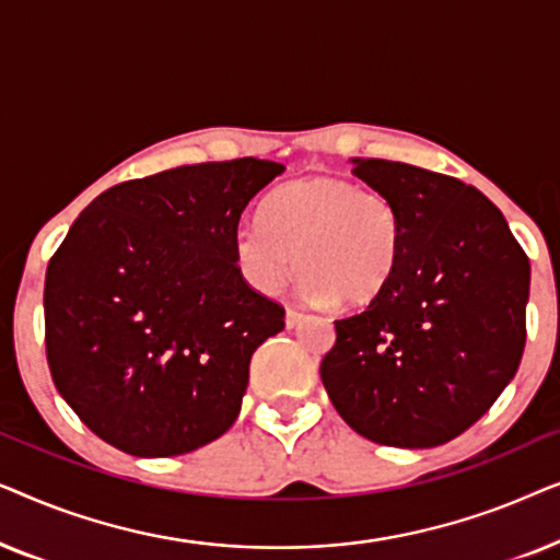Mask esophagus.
Wrapping results in <instances>:
<instances>
[{"label":"esophagus","instance_id":"esophagus-1","mask_svg":"<svg viewBox=\"0 0 560 560\" xmlns=\"http://www.w3.org/2000/svg\"><path fill=\"white\" fill-rule=\"evenodd\" d=\"M303 316H305V313L301 308H295V305H288V308H285V324H288V328H293V326L301 324Z\"/></svg>","mask_w":560,"mask_h":560}]
</instances>
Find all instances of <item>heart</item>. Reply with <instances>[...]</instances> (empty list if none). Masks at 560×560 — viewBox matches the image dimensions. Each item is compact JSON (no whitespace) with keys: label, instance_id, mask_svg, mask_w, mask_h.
I'll list each match as a JSON object with an SVG mask.
<instances>
[{"label":"heart","instance_id":"heart-1","mask_svg":"<svg viewBox=\"0 0 560 560\" xmlns=\"http://www.w3.org/2000/svg\"><path fill=\"white\" fill-rule=\"evenodd\" d=\"M405 249V217L393 198L347 178H305L267 198L265 217L240 221L234 255L259 293H275L303 270L316 303L366 305L395 278Z\"/></svg>","mask_w":560,"mask_h":560}]
</instances>
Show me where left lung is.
Segmentation results:
<instances>
[{
    "mask_svg": "<svg viewBox=\"0 0 560 560\" xmlns=\"http://www.w3.org/2000/svg\"><path fill=\"white\" fill-rule=\"evenodd\" d=\"M351 173L400 206L405 249L382 295L334 320L320 380L364 439L441 446L515 377L530 259L500 209L458 178L377 158L354 160Z\"/></svg>",
    "mask_w": 560,
    "mask_h": 560,
    "instance_id": "left-lung-1",
    "label": "left lung"
}]
</instances>
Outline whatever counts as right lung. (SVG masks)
<instances>
[{"label": "right lung", "mask_w": 560, "mask_h": 560, "mask_svg": "<svg viewBox=\"0 0 560 560\" xmlns=\"http://www.w3.org/2000/svg\"><path fill=\"white\" fill-rule=\"evenodd\" d=\"M280 163L236 158L125 180L94 198L45 272V357L89 431L180 456L240 416L257 347L285 308L242 278L234 232Z\"/></svg>", "instance_id": "1"}]
</instances>
